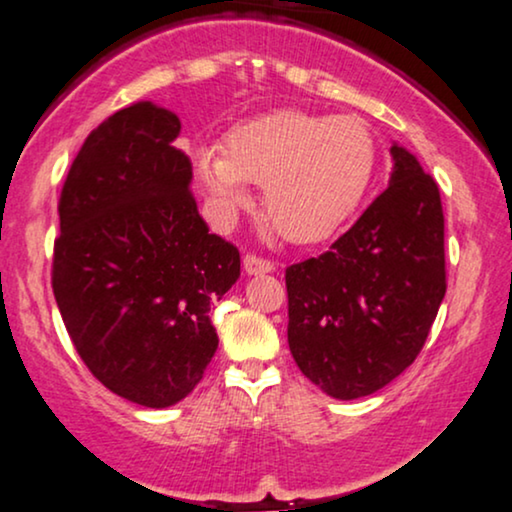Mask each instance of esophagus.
<instances>
[{"label":"esophagus","instance_id":"obj_1","mask_svg":"<svg viewBox=\"0 0 512 512\" xmlns=\"http://www.w3.org/2000/svg\"><path fill=\"white\" fill-rule=\"evenodd\" d=\"M243 269L248 276H260V274H271L274 271V262L264 260V257L257 255H245L243 257Z\"/></svg>","mask_w":512,"mask_h":512}]
</instances>
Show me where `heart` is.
<instances>
[{"mask_svg":"<svg viewBox=\"0 0 512 512\" xmlns=\"http://www.w3.org/2000/svg\"><path fill=\"white\" fill-rule=\"evenodd\" d=\"M212 210L226 222L262 184V208L290 243L331 238L366 198L378 144L364 120L281 108L238 122L215 146L193 151Z\"/></svg>","mask_w":512,"mask_h":512,"instance_id":"obj_1","label":"heart"}]
</instances>
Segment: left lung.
Masks as SVG:
<instances>
[{
    "mask_svg": "<svg viewBox=\"0 0 512 512\" xmlns=\"http://www.w3.org/2000/svg\"><path fill=\"white\" fill-rule=\"evenodd\" d=\"M390 153V186L357 224L286 269L290 354L335 399L368 397L404 373L446 293L439 189L404 146Z\"/></svg>",
    "mask_w": 512,
    "mask_h": 512,
    "instance_id": "obj_1",
    "label": "left lung"
}]
</instances>
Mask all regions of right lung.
I'll return each mask as SVG.
<instances>
[{"instance_id":"1","label":"right lung","mask_w":512,"mask_h":512,"mask_svg":"<svg viewBox=\"0 0 512 512\" xmlns=\"http://www.w3.org/2000/svg\"><path fill=\"white\" fill-rule=\"evenodd\" d=\"M181 122L139 101L89 134L58 200L51 286L70 340L108 390L167 409L200 383L219 338L210 307L241 276L191 193Z\"/></svg>"}]
</instances>
